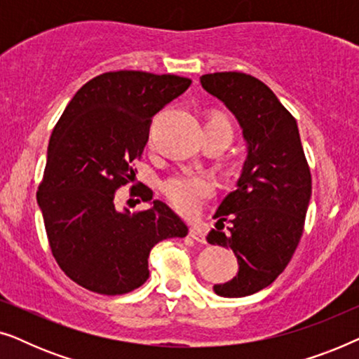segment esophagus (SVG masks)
<instances>
[{
  "instance_id": "esophagus-1",
  "label": "esophagus",
  "mask_w": 359,
  "mask_h": 359,
  "mask_svg": "<svg viewBox=\"0 0 359 359\" xmlns=\"http://www.w3.org/2000/svg\"><path fill=\"white\" fill-rule=\"evenodd\" d=\"M189 237L199 243H205V233L203 232V229L198 227V225L189 229Z\"/></svg>"
}]
</instances>
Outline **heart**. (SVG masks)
Masks as SVG:
<instances>
[{
  "mask_svg": "<svg viewBox=\"0 0 359 359\" xmlns=\"http://www.w3.org/2000/svg\"><path fill=\"white\" fill-rule=\"evenodd\" d=\"M205 126L229 127V121L222 114H212ZM163 193L180 212H198L201 204L214 191V181L208 175L201 173H176L163 181Z\"/></svg>",
  "mask_w": 359,
  "mask_h": 359,
  "instance_id": "heart-1",
  "label": "heart"
}]
</instances>
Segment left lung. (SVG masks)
I'll return each mask as SVG.
<instances>
[{"label": "left lung", "instance_id": "1", "mask_svg": "<svg viewBox=\"0 0 359 359\" xmlns=\"http://www.w3.org/2000/svg\"><path fill=\"white\" fill-rule=\"evenodd\" d=\"M201 86L235 116L247 147L235 191L220 203L208 235L210 245L232 248L238 262V273L214 284V292L245 297L269 286L291 262L311 201V170L296 119L263 81L222 72L201 76Z\"/></svg>", "mask_w": 359, "mask_h": 359}]
</instances>
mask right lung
<instances>
[{
	"label": "right lung",
	"instance_id": "obj_1",
	"mask_svg": "<svg viewBox=\"0 0 359 359\" xmlns=\"http://www.w3.org/2000/svg\"><path fill=\"white\" fill-rule=\"evenodd\" d=\"M191 85L189 78L109 72L83 85L52 132L39 186L48 243L58 266L85 289L119 296L149 278V255L166 238L188 235L168 205L140 189L150 208L116 209V189L134 181L151 117ZM139 201V199H137Z\"/></svg>",
	"mask_w": 359,
	"mask_h": 359
}]
</instances>
